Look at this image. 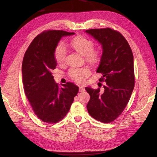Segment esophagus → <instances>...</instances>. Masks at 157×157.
<instances>
[{
  "label": "esophagus",
  "instance_id": "obj_1",
  "mask_svg": "<svg viewBox=\"0 0 157 157\" xmlns=\"http://www.w3.org/2000/svg\"><path fill=\"white\" fill-rule=\"evenodd\" d=\"M85 90V89H84V88L83 87V86H79V92H84Z\"/></svg>",
  "mask_w": 157,
  "mask_h": 157
}]
</instances>
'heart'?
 Returning a JSON list of instances; mask_svg holds the SVG:
<instances>
[{
  "instance_id": "obj_1",
  "label": "heart",
  "mask_w": 157,
  "mask_h": 157,
  "mask_svg": "<svg viewBox=\"0 0 157 157\" xmlns=\"http://www.w3.org/2000/svg\"><path fill=\"white\" fill-rule=\"evenodd\" d=\"M71 45L79 54L84 56L90 63H96L99 60V52L93 48L94 42L87 37L78 36L71 41ZM66 48L63 44H59L55 50V58L58 63H62L65 59ZM70 77L77 81H82L90 75L87 67H73L69 71Z\"/></svg>"
}]
</instances>
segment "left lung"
I'll return each mask as SVG.
<instances>
[{"instance_id":"left-lung-1","label":"left lung","mask_w":157,"mask_h":157,"mask_svg":"<svg viewBox=\"0 0 157 157\" xmlns=\"http://www.w3.org/2000/svg\"><path fill=\"white\" fill-rule=\"evenodd\" d=\"M102 47L97 73L105 82L103 91L85 87L90 94L87 110L94 119L113 121L124 111L134 88V56L129 44L119 32L110 28L85 31Z\"/></svg>"}]
</instances>
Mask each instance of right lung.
Masks as SVG:
<instances>
[{"label":"right lung","mask_w":157,"mask_h":157,"mask_svg":"<svg viewBox=\"0 0 157 157\" xmlns=\"http://www.w3.org/2000/svg\"><path fill=\"white\" fill-rule=\"evenodd\" d=\"M65 31L42 33L32 41L22 63V80L25 96L33 111L41 121L56 123L66 116L78 87L72 82L59 88L52 71L57 62L55 50L63 36L75 35Z\"/></svg>","instance_id":"right-lung-1"}]
</instances>
